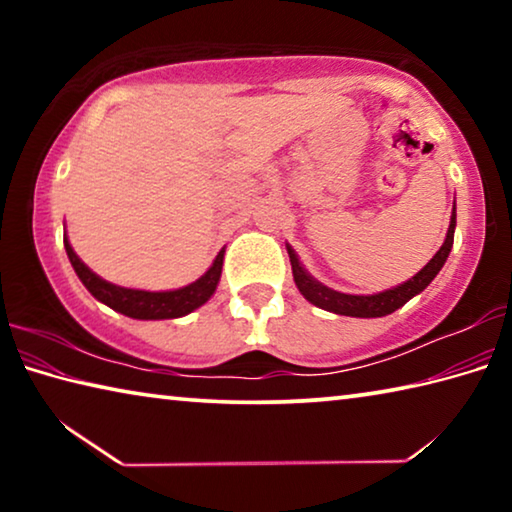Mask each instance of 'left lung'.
<instances>
[{"mask_svg": "<svg viewBox=\"0 0 512 512\" xmlns=\"http://www.w3.org/2000/svg\"><path fill=\"white\" fill-rule=\"evenodd\" d=\"M454 230H456V201L452 207V219H449V228H447V237L443 241V246H440L438 253L429 259L427 266L420 268V271L413 277H409L406 282L397 284V287H391V289L379 291V293H370V296H352V293H341V291L325 287L323 282H318L316 277L311 275L305 266H302L296 250L287 244L293 282H296L298 291L305 296V300L311 302V305H316L325 311H332V314L352 316V318L388 316L400 307H404L406 302L418 296V293L427 289L433 282V277L440 273V268L445 266L449 253H452Z\"/></svg>", "mask_w": 512, "mask_h": 512, "instance_id": "left-lung-1", "label": "left lung"}]
</instances>
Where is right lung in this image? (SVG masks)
Listing matches in <instances>:
<instances>
[{
	"mask_svg": "<svg viewBox=\"0 0 512 512\" xmlns=\"http://www.w3.org/2000/svg\"><path fill=\"white\" fill-rule=\"evenodd\" d=\"M63 241H65L69 262H72L76 275H79V280L83 282V287L88 289L99 302H103V305H108L110 309H115L128 318L167 320V318H180V316L192 314L194 309L203 307L205 302L214 296V291L219 287V280H221L225 248L219 250V255L214 257L212 266L207 268L196 282L187 284V287H180L173 291H144V289L119 287V284L103 280V277L94 273L92 268L74 253L67 235L63 237Z\"/></svg>",
	"mask_w": 512,
	"mask_h": 512,
	"instance_id": "1",
	"label": "right lung"
}]
</instances>
